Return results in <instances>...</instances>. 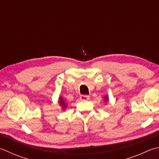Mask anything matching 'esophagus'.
<instances>
[{"mask_svg":"<svg viewBox=\"0 0 159 159\" xmlns=\"http://www.w3.org/2000/svg\"><path fill=\"white\" fill-rule=\"evenodd\" d=\"M80 100H82V101L89 100V96H88V95H81L80 96Z\"/></svg>","mask_w":159,"mask_h":159,"instance_id":"34e87169","label":"esophagus"}]
</instances>
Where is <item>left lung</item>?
I'll return each mask as SVG.
<instances>
[{"label": "left lung", "instance_id": "obj_1", "mask_svg": "<svg viewBox=\"0 0 159 159\" xmlns=\"http://www.w3.org/2000/svg\"><path fill=\"white\" fill-rule=\"evenodd\" d=\"M105 101H106L107 100V96H105Z\"/></svg>", "mask_w": 159, "mask_h": 159}]
</instances>
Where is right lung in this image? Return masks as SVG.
Segmentation results:
<instances>
[{"mask_svg":"<svg viewBox=\"0 0 159 159\" xmlns=\"http://www.w3.org/2000/svg\"><path fill=\"white\" fill-rule=\"evenodd\" d=\"M59 102H60V104H61L63 107H65L67 106L66 104H65V102H64V101H63V99H62L61 98V99H60V101H59Z\"/></svg>","mask_w":159,"mask_h":159,"instance_id":"add662e5","label":"right lung"}]
</instances>
